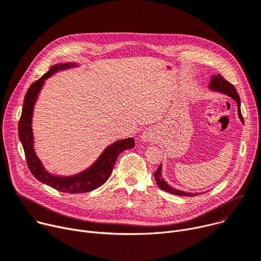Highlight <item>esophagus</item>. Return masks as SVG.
Returning a JSON list of instances; mask_svg holds the SVG:
<instances>
[{"mask_svg": "<svg viewBox=\"0 0 261 261\" xmlns=\"http://www.w3.org/2000/svg\"><path fill=\"white\" fill-rule=\"evenodd\" d=\"M141 140L143 143H147V142H151L154 140V135L152 133V131L150 129L145 130L142 135H141Z\"/></svg>", "mask_w": 261, "mask_h": 261, "instance_id": "obj_1", "label": "esophagus"}]
</instances>
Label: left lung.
I'll return each mask as SVG.
<instances>
[{
  "mask_svg": "<svg viewBox=\"0 0 261 261\" xmlns=\"http://www.w3.org/2000/svg\"><path fill=\"white\" fill-rule=\"evenodd\" d=\"M209 89L212 90V91H217V92H220V93H223V94H227L230 97H232L237 102L238 116L241 120V123L245 124L244 117H242L241 111H240V97H239L238 93L236 92L235 87L231 83H229L228 81H225L220 74H216V75L213 74L211 76V81H210V84H209ZM162 168H163L162 165H160L158 170H156L155 173H154V177H155L156 184H158V186L162 190H164V191H166V192H169L171 194L179 195V196H194V195H197V193H188V192H184V191H179V190H176L174 188L170 187L165 181V179L162 177Z\"/></svg>",
  "mask_w": 261,
  "mask_h": 261,
  "instance_id": "obj_1",
  "label": "left lung"
}]
</instances>
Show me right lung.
I'll use <instances>...</instances> for the list:
<instances>
[{
    "label": "right lung",
    "mask_w": 261,
    "mask_h": 261,
    "mask_svg": "<svg viewBox=\"0 0 261 261\" xmlns=\"http://www.w3.org/2000/svg\"><path fill=\"white\" fill-rule=\"evenodd\" d=\"M75 63H62L52 66L49 71L45 73L41 79L31 84L29 89L24 97V105L22 109V115L19 121V137L22 146L25 151V156L28 168L32 175L41 182L52 187L54 189L65 193H86L100 187L105 184L111 172L113 170L114 164L118 158V155L134 147V138L129 137L125 140L117 141L109 145L102 153L98 156V159L86 170L77 173V174L70 176H60L54 175L48 172L33 148V133H32V115L34 110V103H36L39 93L45 81L55 74L58 71L65 70L77 67Z\"/></svg>",
    "instance_id": "add662e5"
}]
</instances>
